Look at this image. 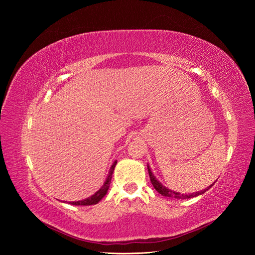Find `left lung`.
Listing matches in <instances>:
<instances>
[{
	"label": "left lung",
	"mask_w": 255,
	"mask_h": 255,
	"mask_svg": "<svg viewBox=\"0 0 255 255\" xmlns=\"http://www.w3.org/2000/svg\"><path fill=\"white\" fill-rule=\"evenodd\" d=\"M148 171H149V175H150V181H151V183H152V185H153V187L156 189V191L157 192H159L160 195H163V196H165V197H170V198H175V199H189V198H194V197H197V196H199V195H202V194H204V192L210 188L208 187L207 189H204V190H202V191H199V192H195V194H188V195H181V194H179V192H175V191H172V190H170V189H168V188H166L165 186H163V185H161L156 179H155V176H154L153 174H152V172H151V170H150V168H149V166H148Z\"/></svg>",
	"instance_id": "left-lung-1"
}]
</instances>
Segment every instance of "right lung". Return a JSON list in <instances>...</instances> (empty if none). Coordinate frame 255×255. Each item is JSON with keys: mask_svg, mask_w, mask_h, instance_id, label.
I'll return each mask as SVG.
<instances>
[{"mask_svg": "<svg viewBox=\"0 0 255 255\" xmlns=\"http://www.w3.org/2000/svg\"><path fill=\"white\" fill-rule=\"evenodd\" d=\"M116 164H117V161H115V163L113 164L111 170H110V174L109 176H107V179L104 183L103 186L100 188L99 191H97L96 194L94 196H91L90 198L88 199H85V200H82V201H76V202H69L70 204H73V205H92V204H96L98 203L100 200H101L105 195L107 190H109L110 188V185H111V181H112V175H113V172H114V169H115V166Z\"/></svg>", "mask_w": 255, "mask_h": 255, "instance_id": "obj_1", "label": "right lung"}]
</instances>
